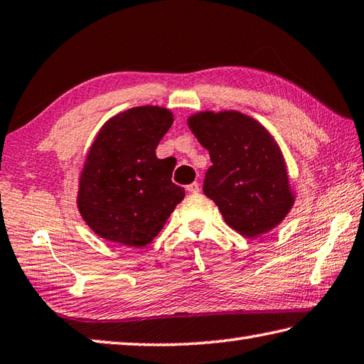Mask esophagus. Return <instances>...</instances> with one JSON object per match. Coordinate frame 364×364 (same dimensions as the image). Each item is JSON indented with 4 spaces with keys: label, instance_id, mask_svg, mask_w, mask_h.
Masks as SVG:
<instances>
[{
    "label": "esophagus",
    "instance_id": "1",
    "mask_svg": "<svg viewBox=\"0 0 364 364\" xmlns=\"http://www.w3.org/2000/svg\"><path fill=\"white\" fill-rule=\"evenodd\" d=\"M186 191H188V193H191V194H197L200 191V184L197 183V181L191 183V184H188V186H186Z\"/></svg>",
    "mask_w": 364,
    "mask_h": 364
}]
</instances>
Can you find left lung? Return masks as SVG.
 <instances>
[{"label": "left lung", "mask_w": 364, "mask_h": 364, "mask_svg": "<svg viewBox=\"0 0 364 364\" xmlns=\"http://www.w3.org/2000/svg\"><path fill=\"white\" fill-rule=\"evenodd\" d=\"M188 125L208 151L211 167L203 193L220 208L228 226L248 239L285 220L296 196L285 157L261 122L239 111H199Z\"/></svg>", "instance_id": "left-lung-1"}]
</instances>
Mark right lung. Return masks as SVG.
I'll list each match as a JSON object with an SVG mask.
<instances>
[{"label": "right lung", "mask_w": 364, "mask_h": 364, "mask_svg": "<svg viewBox=\"0 0 364 364\" xmlns=\"http://www.w3.org/2000/svg\"><path fill=\"white\" fill-rule=\"evenodd\" d=\"M173 124L162 107H136L103 124L79 176L77 210L102 239L140 248L153 242L184 189L171 183L175 165L156 148Z\"/></svg>", "instance_id": "add662e5"}]
</instances>
